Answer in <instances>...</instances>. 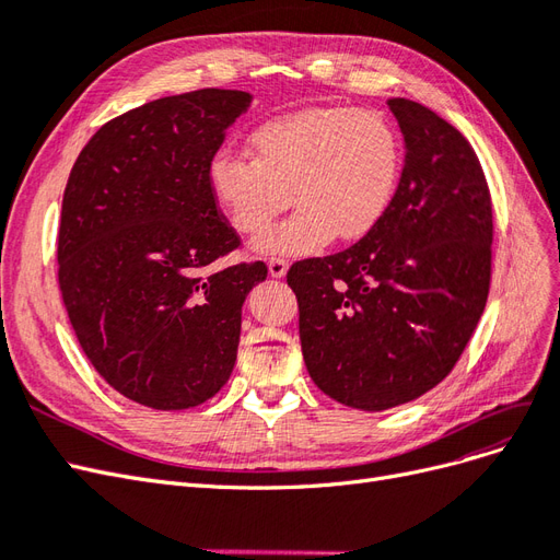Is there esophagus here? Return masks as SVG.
I'll list each match as a JSON object with an SVG mask.
<instances>
[{
	"instance_id": "esophagus-1",
	"label": "esophagus",
	"mask_w": 560,
	"mask_h": 560,
	"mask_svg": "<svg viewBox=\"0 0 560 560\" xmlns=\"http://www.w3.org/2000/svg\"><path fill=\"white\" fill-rule=\"evenodd\" d=\"M287 268H290V264H287V259H280V257H270L268 259V273L273 278H284Z\"/></svg>"
}]
</instances>
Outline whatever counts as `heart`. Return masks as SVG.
<instances>
[{
    "mask_svg": "<svg viewBox=\"0 0 560 560\" xmlns=\"http://www.w3.org/2000/svg\"><path fill=\"white\" fill-rule=\"evenodd\" d=\"M252 159L219 149L210 194L245 238L259 235L289 196L298 212L261 235L266 254L303 257L334 238L360 241L385 217L401 175V138L381 112L308 107L249 132Z\"/></svg>",
    "mask_w": 560,
    "mask_h": 560,
    "instance_id": "1",
    "label": "heart"
}]
</instances>
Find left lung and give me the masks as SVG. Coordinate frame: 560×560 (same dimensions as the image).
Returning <instances> with one entry per match:
<instances>
[{"instance_id": "obj_1", "label": "left lung", "mask_w": 560, "mask_h": 560, "mask_svg": "<svg viewBox=\"0 0 560 560\" xmlns=\"http://www.w3.org/2000/svg\"><path fill=\"white\" fill-rule=\"evenodd\" d=\"M406 159L385 217L352 247L292 264L303 362L352 409L385 411L442 383L483 315L493 202L465 135L393 97Z\"/></svg>"}]
</instances>
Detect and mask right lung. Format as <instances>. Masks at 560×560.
I'll list each match as a JSON object with an SVG mask.
<instances>
[{
	"label": "right lung",
	"instance_id": "add662e5",
	"mask_svg": "<svg viewBox=\"0 0 560 560\" xmlns=\"http://www.w3.org/2000/svg\"><path fill=\"white\" fill-rule=\"evenodd\" d=\"M245 91L200 89L112 118L72 167L58 282L81 350L116 393L182 411L229 381L245 296L264 261L214 268L241 247L210 194L208 165Z\"/></svg>",
	"mask_w": 560,
	"mask_h": 560
}]
</instances>
